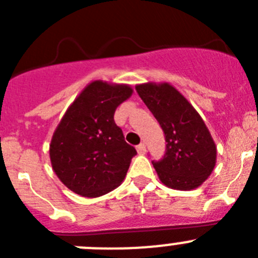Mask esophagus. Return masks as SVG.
I'll list each match as a JSON object with an SVG mask.
<instances>
[{
	"label": "esophagus",
	"mask_w": 258,
	"mask_h": 258,
	"mask_svg": "<svg viewBox=\"0 0 258 258\" xmlns=\"http://www.w3.org/2000/svg\"><path fill=\"white\" fill-rule=\"evenodd\" d=\"M137 151H138V154L143 155L146 152V145L145 143H141V145L137 146Z\"/></svg>",
	"instance_id": "obj_1"
}]
</instances>
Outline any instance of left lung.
Masks as SVG:
<instances>
[{
  "label": "left lung",
  "instance_id": "left-lung-1",
  "mask_svg": "<svg viewBox=\"0 0 258 258\" xmlns=\"http://www.w3.org/2000/svg\"><path fill=\"white\" fill-rule=\"evenodd\" d=\"M136 90L165 134V155L152 163L161 183L181 191L202 186L217 160V147L202 116L168 83L138 84Z\"/></svg>",
  "mask_w": 258,
  "mask_h": 258
}]
</instances>
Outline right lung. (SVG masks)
I'll list each match as a JSON object with an SVG mask.
<instances>
[{
	"instance_id": "obj_1",
	"label": "right lung",
	"mask_w": 258,
	"mask_h": 258,
	"mask_svg": "<svg viewBox=\"0 0 258 258\" xmlns=\"http://www.w3.org/2000/svg\"><path fill=\"white\" fill-rule=\"evenodd\" d=\"M132 94L126 84L92 81L56 126L49 149L52 170L77 195L102 197L124 181L137 151L125 142L113 115Z\"/></svg>"
}]
</instances>
